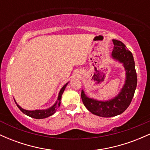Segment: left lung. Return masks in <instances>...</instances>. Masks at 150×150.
Wrapping results in <instances>:
<instances>
[{"label":"left lung","mask_w":150,"mask_h":150,"mask_svg":"<svg viewBox=\"0 0 150 150\" xmlns=\"http://www.w3.org/2000/svg\"><path fill=\"white\" fill-rule=\"evenodd\" d=\"M114 44L111 56L123 63L125 72V81L123 88L116 97L108 101H98L88 97L82 90V102L91 113L97 116L109 118L121 114L128 107L137 87V73L132 53L120 41L113 39Z\"/></svg>","instance_id":"obj_1"}]
</instances>
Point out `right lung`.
I'll use <instances>...</instances> for the list:
<instances>
[{"instance_id": "obj_1", "label": "right lung", "mask_w": 150, "mask_h": 150, "mask_svg": "<svg viewBox=\"0 0 150 150\" xmlns=\"http://www.w3.org/2000/svg\"><path fill=\"white\" fill-rule=\"evenodd\" d=\"M68 84L66 83L65 85L62 87L61 90H60L59 94H58V99L56 101V102L55 103L54 105H53L51 107H50L47 109H44V110H34V111H28V110H25L24 108H22L20 107L19 105L17 104V106L18 107L20 108V111H22V113H25V114L27 115V116L32 117V118H36V119H42V118H47V117L52 116V115L56 111V110L58 109V108L60 106V104H61V97L62 94H63V92H64L65 87H66L67 85Z\"/></svg>"}]
</instances>
